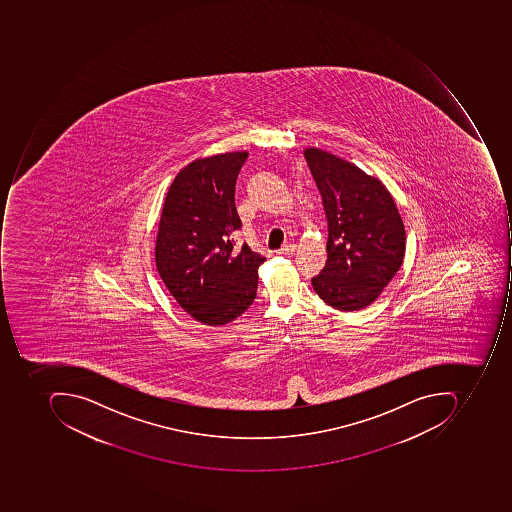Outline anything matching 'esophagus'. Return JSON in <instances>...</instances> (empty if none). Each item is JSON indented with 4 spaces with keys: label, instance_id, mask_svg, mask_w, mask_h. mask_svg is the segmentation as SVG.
I'll return each instance as SVG.
<instances>
[{
    "label": "esophagus",
    "instance_id": "esophagus-1",
    "mask_svg": "<svg viewBox=\"0 0 512 512\" xmlns=\"http://www.w3.org/2000/svg\"><path fill=\"white\" fill-rule=\"evenodd\" d=\"M295 251H297V246H295L294 243L286 244V246H283V248L278 251V254L280 255H292L295 254Z\"/></svg>",
    "mask_w": 512,
    "mask_h": 512
}]
</instances>
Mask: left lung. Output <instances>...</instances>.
<instances>
[{
  "label": "left lung",
  "mask_w": 512,
  "mask_h": 512,
  "mask_svg": "<svg viewBox=\"0 0 512 512\" xmlns=\"http://www.w3.org/2000/svg\"><path fill=\"white\" fill-rule=\"evenodd\" d=\"M328 218V260L312 278L315 294L337 311H360L400 271L405 224L378 178L318 147L303 151Z\"/></svg>",
  "instance_id": "1"
}]
</instances>
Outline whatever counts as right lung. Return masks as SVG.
<instances>
[{
    "instance_id": "right-lung-1",
    "label": "right lung",
    "mask_w": 512,
    "mask_h": 512,
    "mask_svg": "<svg viewBox=\"0 0 512 512\" xmlns=\"http://www.w3.org/2000/svg\"><path fill=\"white\" fill-rule=\"evenodd\" d=\"M248 151L197 158L167 189L155 240L158 274L194 320L223 326L240 317L257 295L266 258L248 244L235 248L241 228L235 183Z\"/></svg>"
}]
</instances>
